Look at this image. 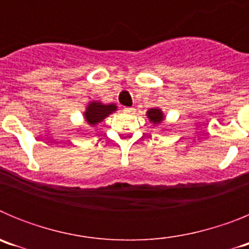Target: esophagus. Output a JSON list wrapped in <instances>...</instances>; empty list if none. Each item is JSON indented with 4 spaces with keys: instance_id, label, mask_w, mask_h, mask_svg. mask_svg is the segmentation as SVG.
I'll use <instances>...</instances> for the list:
<instances>
[{
    "instance_id": "obj_1",
    "label": "esophagus",
    "mask_w": 249,
    "mask_h": 249,
    "mask_svg": "<svg viewBox=\"0 0 249 249\" xmlns=\"http://www.w3.org/2000/svg\"><path fill=\"white\" fill-rule=\"evenodd\" d=\"M123 111L126 112V113H135V108H132V107H126Z\"/></svg>"
}]
</instances>
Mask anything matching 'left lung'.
Masks as SVG:
<instances>
[{"label": "left lung", "mask_w": 249, "mask_h": 249, "mask_svg": "<svg viewBox=\"0 0 249 249\" xmlns=\"http://www.w3.org/2000/svg\"><path fill=\"white\" fill-rule=\"evenodd\" d=\"M147 116H148L149 121H151L152 123H155V124H158V123H160L162 121L164 120L163 113H162V111L158 108L148 109V112H147Z\"/></svg>", "instance_id": "8db88e82"}]
</instances>
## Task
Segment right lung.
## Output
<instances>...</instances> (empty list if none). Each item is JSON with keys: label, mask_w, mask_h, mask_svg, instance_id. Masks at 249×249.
Instances as JSON below:
<instances>
[{"label": "right lung", "mask_w": 249, "mask_h": 249, "mask_svg": "<svg viewBox=\"0 0 249 249\" xmlns=\"http://www.w3.org/2000/svg\"><path fill=\"white\" fill-rule=\"evenodd\" d=\"M116 109H117V107L113 103L112 105H102L100 102H91L86 108L85 118L89 124L94 126L97 123L102 122L108 114H111Z\"/></svg>", "instance_id": "add662e5"}]
</instances>
